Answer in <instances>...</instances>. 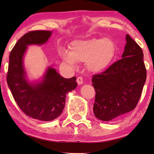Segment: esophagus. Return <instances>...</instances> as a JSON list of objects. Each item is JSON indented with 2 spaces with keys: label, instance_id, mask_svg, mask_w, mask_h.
Returning <instances> with one entry per match:
<instances>
[{
  "label": "esophagus",
  "instance_id": "esophagus-1",
  "mask_svg": "<svg viewBox=\"0 0 154 154\" xmlns=\"http://www.w3.org/2000/svg\"><path fill=\"white\" fill-rule=\"evenodd\" d=\"M77 82L79 85H82L83 83V78L82 77H77Z\"/></svg>",
  "mask_w": 154,
  "mask_h": 154
}]
</instances>
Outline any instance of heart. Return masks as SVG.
<instances>
[{"mask_svg": "<svg viewBox=\"0 0 154 154\" xmlns=\"http://www.w3.org/2000/svg\"><path fill=\"white\" fill-rule=\"evenodd\" d=\"M116 46L109 38L75 40L71 43L69 51L61 48L59 56L72 67L77 62H85L88 71L98 72L107 67L116 54Z\"/></svg>", "mask_w": 154, "mask_h": 154, "instance_id": "heart-1", "label": "heart"}]
</instances>
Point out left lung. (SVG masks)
<instances>
[{
    "instance_id": "8db88e82",
    "label": "left lung",
    "mask_w": 154,
    "mask_h": 154,
    "mask_svg": "<svg viewBox=\"0 0 154 154\" xmlns=\"http://www.w3.org/2000/svg\"><path fill=\"white\" fill-rule=\"evenodd\" d=\"M122 59L92 79L96 96L94 114L111 121L135 108L141 95L147 72L141 48L128 35Z\"/></svg>"
}]
</instances>
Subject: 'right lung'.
Masks as SVG:
<instances>
[{"label": "right lung", "mask_w": 154, "mask_h": 154, "mask_svg": "<svg viewBox=\"0 0 154 154\" xmlns=\"http://www.w3.org/2000/svg\"><path fill=\"white\" fill-rule=\"evenodd\" d=\"M52 31L36 30L21 37L9 55L7 81L15 102L24 113L33 119L49 122L60 116L66 94L77 86L76 77H62L54 68L48 66L38 80H30L24 64L28 45H42Z\"/></svg>", "instance_id": "1"}]
</instances>
